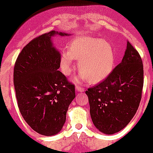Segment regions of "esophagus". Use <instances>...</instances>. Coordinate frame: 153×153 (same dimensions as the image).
<instances>
[{"instance_id": "34e87169", "label": "esophagus", "mask_w": 153, "mask_h": 153, "mask_svg": "<svg viewBox=\"0 0 153 153\" xmlns=\"http://www.w3.org/2000/svg\"><path fill=\"white\" fill-rule=\"evenodd\" d=\"M75 89H76V90L78 91V92H83L84 91V89L80 86H75Z\"/></svg>"}]
</instances>
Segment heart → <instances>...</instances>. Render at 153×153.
I'll list each match as a JSON object with an SVG mask.
<instances>
[{"label":"heart","mask_w":153,"mask_h":153,"mask_svg":"<svg viewBox=\"0 0 153 153\" xmlns=\"http://www.w3.org/2000/svg\"><path fill=\"white\" fill-rule=\"evenodd\" d=\"M75 60H78V70L81 73L72 81L77 84L88 80L90 84H97L112 72L115 52L112 45L101 38L77 37L69 42L68 50L61 53L60 65L64 75H70Z\"/></svg>","instance_id":"obj_1"}]
</instances>
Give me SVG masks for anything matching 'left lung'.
Segmentation results:
<instances>
[{
  "label": "left lung",
  "instance_id": "1",
  "mask_svg": "<svg viewBox=\"0 0 153 153\" xmlns=\"http://www.w3.org/2000/svg\"><path fill=\"white\" fill-rule=\"evenodd\" d=\"M143 85L142 60L127 41L121 62L104 81L86 91L95 127L106 135L124 129L136 113Z\"/></svg>",
  "mask_w": 153,
  "mask_h": 153
}]
</instances>
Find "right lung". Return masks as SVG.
Here are the masks:
<instances>
[{
  "instance_id": "1",
  "label": "right lung",
  "mask_w": 153,
  "mask_h": 153,
  "mask_svg": "<svg viewBox=\"0 0 153 153\" xmlns=\"http://www.w3.org/2000/svg\"><path fill=\"white\" fill-rule=\"evenodd\" d=\"M70 34L52 30L24 47L14 67V86L19 110L26 122L41 135L62 129L67 112L75 98V86L58 70L61 54L52 38Z\"/></svg>"
}]
</instances>
